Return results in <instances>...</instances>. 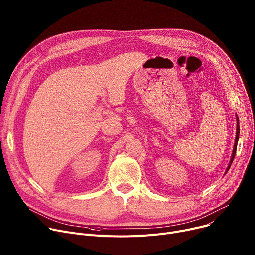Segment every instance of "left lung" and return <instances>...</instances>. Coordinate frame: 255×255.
Instances as JSON below:
<instances>
[{"label":"left lung","instance_id":"left-lung-1","mask_svg":"<svg viewBox=\"0 0 255 255\" xmlns=\"http://www.w3.org/2000/svg\"><path fill=\"white\" fill-rule=\"evenodd\" d=\"M236 119H237V129H236V138H235V144H234V149H233V153H232V156H231V160H230V163H229V166L227 167V171H226V173L228 172V170L231 167V164L234 160V157H235V154H236V149H237V143H238V137H239V121H238V117L236 116Z\"/></svg>","mask_w":255,"mask_h":255}]
</instances>
